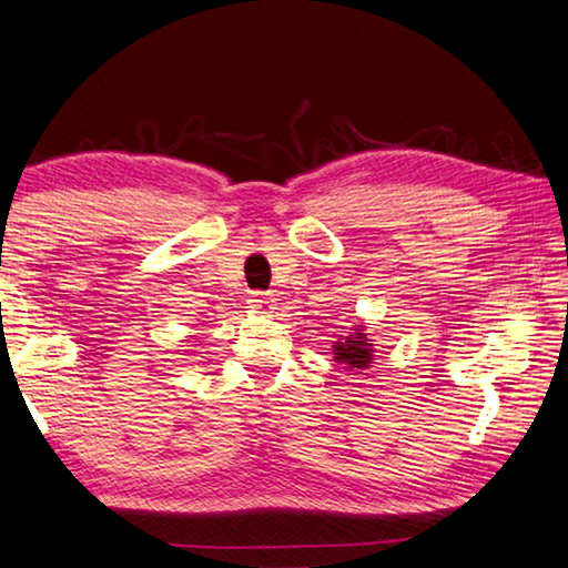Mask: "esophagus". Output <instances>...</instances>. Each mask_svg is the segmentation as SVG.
<instances>
[{"label": "esophagus", "mask_w": 568, "mask_h": 568, "mask_svg": "<svg viewBox=\"0 0 568 568\" xmlns=\"http://www.w3.org/2000/svg\"><path fill=\"white\" fill-rule=\"evenodd\" d=\"M274 294H264V292H254L248 296V306L258 314H268L274 310Z\"/></svg>", "instance_id": "obj_1"}]
</instances>
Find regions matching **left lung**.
Returning <instances> with one entry per match:
<instances>
[{
	"label": "left lung",
	"instance_id": "left-lung-1",
	"mask_svg": "<svg viewBox=\"0 0 568 568\" xmlns=\"http://www.w3.org/2000/svg\"><path fill=\"white\" fill-rule=\"evenodd\" d=\"M332 355L334 362L345 365V369L357 372V375L362 369H367L372 365V359H375V345H372V339L367 337L365 324H357L347 337H339V342H334Z\"/></svg>",
	"mask_w": 568,
	"mask_h": 568
}]
</instances>
